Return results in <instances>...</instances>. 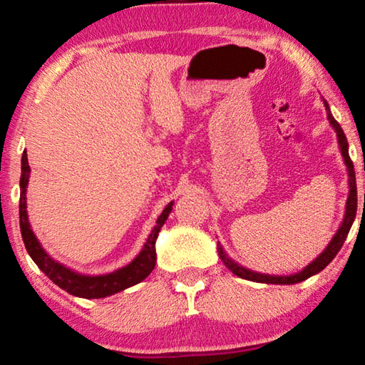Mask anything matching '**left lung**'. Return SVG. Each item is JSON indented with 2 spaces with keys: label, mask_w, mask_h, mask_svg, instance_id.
I'll list each match as a JSON object with an SVG mask.
<instances>
[{
  "label": "left lung",
  "mask_w": 365,
  "mask_h": 365,
  "mask_svg": "<svg viewBox=\"0 0 365 365\" xmlns=\"http://www.w3.org/2000/svg\"><path fill=\"white\" fill-rule=\"evenodd\" d=\"M326 104V111H327V118L329 123L332 124V128L336 129L337 138H339V146H341V153L344 156V161L347 164V171H349V186H351V191H349V199H347V206H346V217L339 227V231L336 232V236L332 237V241L329 246L326 247L321 256H319L316 261H312L306 269H302L299 274H294V276H266V274H259V272H252L247 271L241 266H237L236 262H232L231 259L226 257V254L222 252V249L219 247V256H221L222 262L231 269V271L236 274V276L247 279V281H254V282H266V284H297L306 281L307 277L314 276V274L321 272L324 267L327 266L329 262L332 261L334 257L337 256V252L341 251L344 241H346L349 231H351L354 219H356V212H357V186H356V171H354V164L351 161V156H349V144H347V138L344 134L341 124H339L334 116L331 114V109H329V104Z\"/></svg>",
  "instance_id": "1"
}]
</instances>
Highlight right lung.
I'll return each instance as SVG.
<instances>
[{
  "label": "right lung",
  "instance_id": "1",
  "mask_svg": "<svg viewBox=\"0 0 365 365\" xmlns=\"http://www.w3.org/2000/svg\"><path fill=\"white\" fill-rule=\"evenodd\" d=\"M29 173L31 168L28 164L26 151L23 153L21 158V179H19V187H21V194H19V227H21V236L24 247L36 266L51 279V281L59 286L64 291L73 294V296L84 297V299H101L106 296H113L119 291L134 286V284L141 282L143 279H146L151 271L156 266V239L158 234L161 231L164 221H166L169 212L173 209V202H169L161 216L158 217L156 226L153 227L151 234H149L146 244H144L143 251L139 252V256L134 259L131 264H128L126 267L118 269L106 276H81V274L73 272L71 269L61 266L56 261H53L51 257L44 252L41 244L38 242L36 236L31 231V226L28 222V212H26V186Z\"/></svg>",
  "mask_w": 365,
  "mask_h": 365
}]
</instances>
